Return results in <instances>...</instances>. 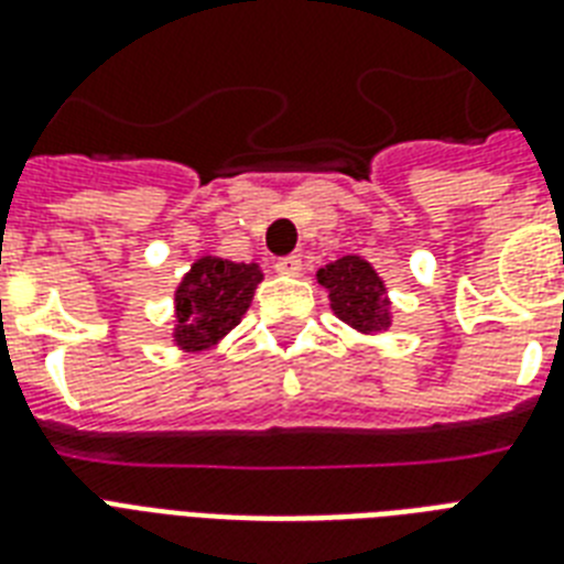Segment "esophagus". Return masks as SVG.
Masks as SVG:
<instances>
[{"label": "esophagus", "instance_id": "34e87169", "mask_svg": "<svg viewBox=\"0 0 564 564\" xmlns=\"http://www.w3.org/2000/svg\"><path fill=\"white\" fill-rule=\"evenodd\" d=\"M274 269L281 274H286V278H295V274H301V257L290 254V257H281L278 263H274Z\"/></svg>", "mask_w": 564, "mask_h": 564}]
</instances>
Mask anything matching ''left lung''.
<instances>
[{"instance_id":"8db88e82","label":"left lung","mask_w":564,"mask_h":564,"mask_svg":"<svg viewBox=\"0 0 564 564\" xmlns=\"http://www.w3.org/2000/svg\"><path fill=\"white\" fill-rule=\"evenodd\" d=\"M318 283L330 292V307L345 325L360 334H380L389 327V301L386 286L366 260L343 257L318 269Z\"/></svg>"}]
</instances>
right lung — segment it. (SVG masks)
<instances>
[{
	"instance_id": "obj_1",
	"label": "right lung",
	"mask_w": 564,
	"mask_h": 564,
	"mask_svg": "<svg viewBox=\"0 0 564 564\" xmlns=\"http://www.w3.org/2000/svg\"><path fill=\"white\" fill-rule=\"evenodd\" d=\"M263 274L257 263H230L221 257H202L175 292V343L202 351L234 330L254 299Z\"/></svg>"
}]
</instances>
